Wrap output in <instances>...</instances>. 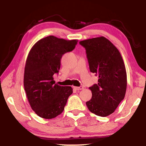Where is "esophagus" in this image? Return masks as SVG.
<instances>
[{
    "label": "esophagus",
    "instance_id": "obj_1",
    "mask_svg": "<svg viewBox=\"0 0 146 146\" xmlns=\"http://www.w3.org/2000/svg\"><path fill=\"white\" fill-rule=\"evenodd\" d=\"M74 88L76 90H83V87L82 86H80V87H74Z\"/></svg>",
    "mask_w": 146,
    "mask_h": 146
}]
</instances>
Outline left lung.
Returning <instances> with one entry per match:
<instances>
[{
    "instance_id": "left-lung-1",
    "label": "left lung",
    "mask_w": 146,
    "mask_h": 146,
    "mask_svg": "<svg viewBox=\"0 0 146 146\" xmlns=\"http://www.w3.org/2000/svg\"><path fill=\"white\" fill-rule=\"evenodd\" d=\"M86 49L91 73L98 76V84L89 88L92 93L86 106L91 113L107 117L115 111L125 97L127 74L118 49L104 36L80 41Z\"/></svg>"
}]
</instances>
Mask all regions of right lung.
Listing matches in <instances>:
<instances>
[{"label":"right lung","mask_w":146,"mask_h":146,"mask_svg":"<svg viewBox=\"0 0 146 146\" xmlns=\"http://www.w3.org/2000/svg\"><path fill=\"white\" fill-rule=\"evenodd\" d=\"M77 42L49 36L29 51L24 68V90L31 109L41 118L51 119L61 114L73 93L71 86L55 84L53 75L58 73L62 56L73 51Z\"/></svg>","instance_id":"obj_1"}]
</instances>
